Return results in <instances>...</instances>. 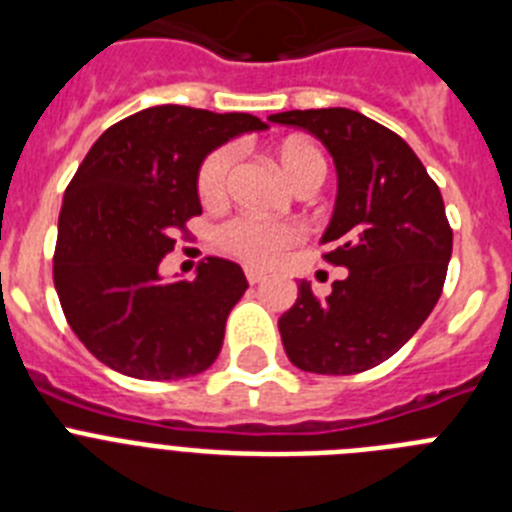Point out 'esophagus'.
<instances>
[{"label":"esophagus","mask_w":512,"mask_h":512,"mask_svg":"<svg viewBox=\"0 0 512 512\" xmlns=\"http://www.w3.org/2000/svg\"><path fill=\"white\" fill-rule=\"evenodd\" d=\"M264 277H266L264 271L253 269V266H246V279H248V284H259Z\"/></svg>","instance_id":"esophagus-1"}]
</instances>
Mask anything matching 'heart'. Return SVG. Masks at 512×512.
Masks as SVG:
<instances>
[{
  "label": "heart",
  "mask_w": 512,
  "mask_h": 512,
  "mask_svg": "<svg viewBox=\"0 0 512 512\" xmlns=\"http://www.w3.org/2000/svg\"><path fill=\"white\" fill-rule=\"evenodd\" d=\"M235 146H220L200 164L197 171V194L205 205L225 200L230 187V174L235 164ZM279 166L295 187L307 182L323 184L328 174V161L318 146L307 140H287L279 148ZM302 238V230L292 223H274L253 215H235L217 228V246L235 259L253 266H271L282 259L289 248Z\"/></svg>",
  "instance_id": "heart-1"
}]
</instances>
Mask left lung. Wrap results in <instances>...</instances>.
I'll return each instance as SVG.
<instances>
[{
  "instance_id": "left-lung-1",
  "label": "left lung",
  "mask_w": 512,
  "mask_h": 512,
  "mask_svg": "<svg viewBox=\"0 0 512 512\" xmlns=\"http://www.w3.org/2000/svg\"><path fill=\"white\" fill-rule=\"evenodd\" d=\"M269 120L307 130L333 156L338 197L323 259L348 269L325 300L297 284V302L279 318L284 351L302 372H366L397 354L441 297L454 243L443 197L413 148L361 112Z\"/></svg>"
}]
</instances>
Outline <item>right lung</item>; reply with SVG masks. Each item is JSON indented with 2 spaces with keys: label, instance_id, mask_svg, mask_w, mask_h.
Segmentation results:
<instances>
[{
  "label": "right lung",
  "instance_id": "right-lung-1",
  "mask_svg": "<svg viewBox=\"0 0 512 512\" xmlns=\"http://www.w3.org/2000/svg\"><path fill=\"white\" fill-rule=\"evenodd\" d=\"M269 125L246 112L148 107L104 130L63 194L53 284L71 330L102 364L135 379L205 372L248 289L243 269L210 256L192 282L158 266L176 230L200 215L197 171L212 148Z\"/></svg>",
  "mask_w": 512,
  "mask_h": 512
}]
</instances>
